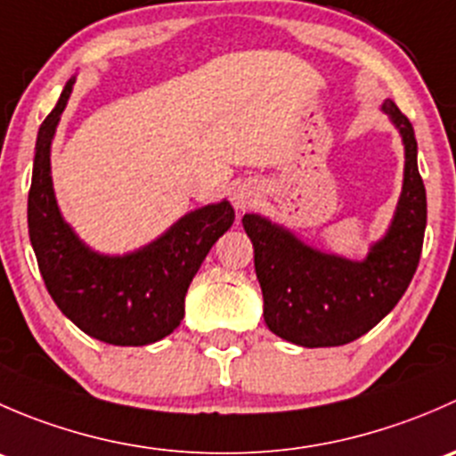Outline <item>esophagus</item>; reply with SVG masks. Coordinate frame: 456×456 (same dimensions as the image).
Listing matches in <instances>:
<instances>
[{
    "label": "esophagus",
    "mask_w": 456,
    "mask_h": 456,
    "mask_svg": "<svg viewBox=\"0 0 456 456\" xmlns=\"http://www.w3.org/2000/svg\"><path fill=\"white\" fill-rule=\"evenodd\" d=\"M260 187H257V183L254 181H245L240 183V185L233 190V205H236V209L245 211V209H251V207L256 205L257 200H260Z\"/></svg>",
    "instance_id": "34e87169"
}]
</instances>
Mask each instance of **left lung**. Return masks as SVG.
Here are the masks:
<instances>
[{"instance_id":"left-lung-1","label":"left lung","mask_w":456,"mask_h":456,"mask_svg":"<svg viewBox=\"0 0 456 456\" xmlns=\"http://www.w3.org/2000/svg\"><path fill=\"white\" fill-rule=\"evenodd\" d=\"M384 110L403 136L406 172L393 227L364 262L309 249L260 216L242 218L254 242L266 326L297 346H342L369 333L402 300L419 265L426 187L417 167L415 130L393 101H386Z\"/></svg>"}]
</instances>
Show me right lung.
<instances>
[{
  "label": "right lung",
  "mask_w": 456,
  "mask_h": 456,
  "mask_svg": "<svg viewBox=\"0 0 456 456\" xmlns=\"http://www.w3.org/2000/svg\"><path fill=\"white\" fill-rule=\"evenodd\" d=\"M72 84L37 136L28 191L32 249L50 297L84 333L114 346H145L181 324L187 289L214 242L233 224V209L224 200L191 211L163 238L126 257L92 254L63 223L50 178V142Z\"/></svg>",
  "instance_id": "add662e5"
}]
</instances>
